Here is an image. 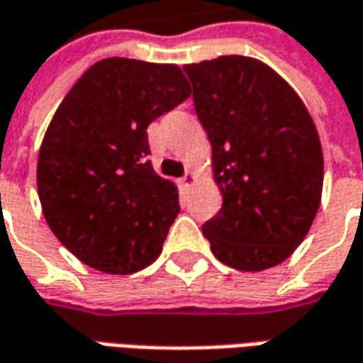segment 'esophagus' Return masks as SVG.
Returning <instances> with one entry per match:
<instances>
[{
    "instance_id": "1",
    "label": "esophagus",
    "mask_w": 363,
    "mask_h": 363,
    "mask_svg": "<svg viewBox=\"0 0 363 363\" xmlns=\"http://www.w3.org/2000/svg\"><path fill=\"white\" fill-rule=\"evenodd\" d=\"M179 182H181V189L189 191V189L193 186V182H194V172H193V170H189V172H186V174H184V177H182Z\"/></svg>"
}]
</instances>
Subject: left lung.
<instances>
[{"mask_svg":"<svg viewBox=\"0 0 363 363\" xmlns=\"http://www.w3.org/2000/svg\"><path fill=\"white\" fill-rule=\"evenodd\" d=\"M182 69L223 194L203 235L229 267H275L306 239L319 208L323 155L315 124L294 88L259 60L220 56Z\"/></svg>","mask_w":363,"mask_h":363,"instance_id":"left-lung-1","label":"left lung"}]
</instances>
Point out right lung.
Returning a JSON list of instances; mask_svg holds the SVG:
<instances>
[{"mask_svg":"<svg viewBox=\"0 0 363 363\" xmlns=\"http://www.w3.org/2000/svg\"><path fill=\"white\" fill-rule=\"evenodd\" d=\"M189 96L179 66L106 57L60 104L40 148L38 194L52 233L82 263L128 275L160 255L181 205L148 160L146 128Z\"/></svg>","mask_w":363,"mask_h":363,"instance_id":"obj_1","label":"right lung"}]
</instances>
